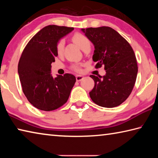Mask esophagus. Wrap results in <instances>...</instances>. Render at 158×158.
Listing matches in <instances>:
<instances>
[{
  "label": "esophagus",
  "instance_id": "1",
  "mask_svg": "<svg viewBox=\"0 0 158 158\" xmlns=\"http://www.w3.org/2000/svg\"><path fill=\"white\" fill-rule=\"evenodd\" d=\"M83 79H84V77H83V76H81V75H77L76 76V79H77V81H81Z\"/></svg>",
  "mask_w": 158,
  "mask_h": 158
}]
</instances>
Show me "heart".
<instances>
[{
	"instance_id": "1",
	"label": "heart",
	"mask_w": 158,
	"mask_h": 158,
	"mask_svg": "<svg viewBox=\"0 0 158 158\" xmlns=\"http://www.w3.org/2000/svg\"><path fill=\"white\" fill-rule=\"evenodd\" d=\"M73 40L76 44L81 48L82 50H84L85 47L90 46V40L88 37L80 33H76L73 35ZM65 47V40L64 39H60L58 41L56 45V52L58 55H62ZM72 69L77 73H80L81 71V65L79 64H74L72 65Z\"/></svg>"
}]
</instances>
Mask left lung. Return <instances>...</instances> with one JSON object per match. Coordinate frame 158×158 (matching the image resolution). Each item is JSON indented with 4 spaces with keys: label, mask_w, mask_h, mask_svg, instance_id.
Here are the masks:
<instances>
[{
    "label": "left lung",
    "mask_w": 158,
    "mask_h": 158,
    "mask_svg": "<svg viewBox=\"0 0 158 158\" xmlns=\"http://www.w3.org/2000/svg\"><path fill=\"white\" fill-rule=\"evenodd\" d=\"M95 46L93 60L95 68L105 66L106 74L90 75L95 85L89 93L96 105L112 108L127 100L137 79V58L131 45L117 31L109 26L82 28Z\"/></svg>",
    "instance_id": "obj_1"
}]
</instances>
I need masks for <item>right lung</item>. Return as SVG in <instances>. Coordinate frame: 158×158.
Instances as JSON below:
<instances>
[{"mask_svg":"<svg viewBox=\"0 0 158 158\" xmlns=\"http://www.w3.org/2000/svg\"><path fill=\"white\" fill-rule=\"evenodd\" d=\"M74 28L49 25L37 33L26 44L18 64L22 90L29 102L40 110L50 111L68 101L76 82L73 74L66 73L53 77L52 63L58 54V41Z\"/></svg>","mask_w":158,"mask_h":158,"instance_id":"1","label":"right lung"}]
</instances>
